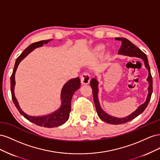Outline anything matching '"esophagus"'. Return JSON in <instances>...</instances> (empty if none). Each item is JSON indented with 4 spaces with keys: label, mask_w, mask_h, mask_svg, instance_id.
Masks as SVG:
<instances>
[{
    "label": "esophagus",
    "mask_w": 160,
    "mask_h": 160,
    "mask_svg": "<svg viewBox=\"0 0 160 160\" xmlns=\"http://www.w3.org/2000/svg\"><path fill=\"white\" fill-rule=\"evenodd\" d=\"M91 79L90 75L88 72H83L81 76V81L83 85H87L89 83Z\"/></svg>",
    "instance_id": "1"
}]
</instances>
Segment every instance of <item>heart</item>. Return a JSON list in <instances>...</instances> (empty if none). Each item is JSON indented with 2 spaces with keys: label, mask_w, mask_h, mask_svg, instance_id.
I'll list each match as a JSON object with an SVG mask.
<instances>
[{
  "label": "heart",
  "mask_w": 160,
  "mask_h": 160,
  "mask_svg": "<svg viewBox=\"0 0 160 160\" xmlns=\"http://www.w3.org/2000/svg\"><path fill=\"white\" fill-rule=\"evenodd\" d=\"M104 48H105V46L103 45H101H101H98V46H96L95 50L96 52H99L102 51L104 49Z\"/></svg>",
  "instance_id": "heart-1"
}]
</instances>
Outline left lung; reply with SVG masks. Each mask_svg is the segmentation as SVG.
<instances>
[{"instance_id":"obj_1","label":"left lung","mask_w":160,"mask_h":160,"mask_svg":"<svg viewBox=\"0 0 160 160\" xmlns=\"http://www.w3.org/2000/svg\"><path fill=\"white\" fill-rule=\"evenodd\" d=\"M115 39L116 41H119L122 42V46H121L120 49L118 51L119 54H122L123 55H128L130 57H137L139 58H142L143 59V61H144L145 66H146V67L148 69V71H149V75L147 79L149 84V88H148L149 93H148L146 102H145L143 104H142V105H140L133 113H132L130 115L128 116V117L124 118H116L105 113L102 110V109L101 108L98 98V82L95 78L92 79L91 80L90 85L92 88V92H93L94 103L95 105L97 112H98L99 118L106 123L113 124V125H119V124L127 123L128 122H130V121L133 120V119L138 117L140 113H142L145 109H146L150 99H151V96L153 91V82H152V77L151 74V71H150V67L148 63V57L142 51L140 50L138 47L134 45L130 41L127 39V38H123V37H117V38H115Z\"/></svg>"}]
</instances>
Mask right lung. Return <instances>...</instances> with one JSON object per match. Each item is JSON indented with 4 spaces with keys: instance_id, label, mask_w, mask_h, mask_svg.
<instances>
[{
    "instance_id": "1",
    "label": "right lung",
    "mask_w": 160,
    "mask_h": 160,
    "mask_svg": "<svg viewBox=\"0 0 160 160\" xmlns=\"http://www.w3.org/2000/svg\"><path fill=\"white\" fill-rule=\"evenodd\" d=\"M51 41L45 40L41 41L36 42H34L31 45L28 46L27 49L24 51L21 55L19 56L15 62V65L14 67V69L12 73L11 77V91L12 99L13 101L14 104L15 105L16 108L18 111L22 115L27 119L29 122L35 123L38 126L45 127V128H55L59 126V125L65 123L69 119V113L71 111V101L72 97L75 91L79 89L81 86V81L79 77H77L75 79H72L69 80L67 83L63 86V88L61 91V99H62V105L61 108L50 115L41 116V117H33V116H28L25 113L21 110L18 103V101L14 96V88L15 85V80H14V74L17 70V67L20 62L25 58L28 53L31 52L33 49H36L37 47L42 46L43 44H47Z\"/></svg>"
}]
</instances>
